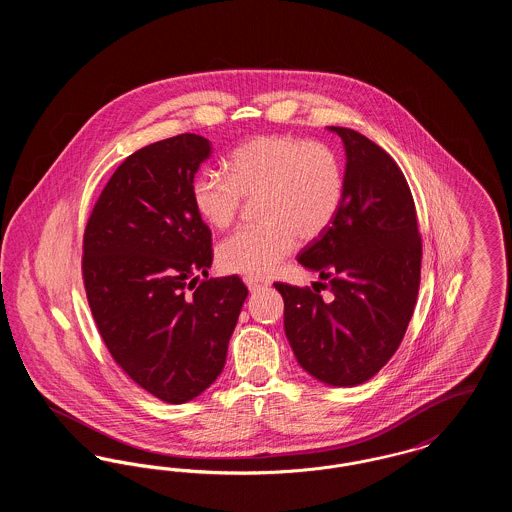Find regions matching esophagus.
<instances>
[{
  "label": "esophagus",
  "mask_w": 512,
  "mask_h": 512,
  "mask_svg": "<svg viewBox=\"0 0 512 512\" xmlns=\"http://www.w3.org/2000/svg\"><path fill=\"white\" fill-rule=\"evenodd\" d=\"M244 282L245 286L249 288V292H257V290H263V288L268 286L267 280L257 278V276H245Z\"/></svg>",
  "instance_id": "esophagus-1"
}]
</instances>
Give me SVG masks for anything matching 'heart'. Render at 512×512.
<instances>
[{
  "label": "heart",
  "mask_w": 512,
  "mask_h": 512,
  "mask_svg": "<svg viewBox=\"0 0 512 512\" xmlns=\"http://www.w3.org/2000/svg\"><path fill=\"white\" fill-rule=\"evenodd\" d=\"M228 169L230 174H195V211L224 230L238 219L245 199H259L255 209L263 222L236 230L219 245L217 259L226 272L265 276L292 253L297 238L317 240L340 213L343 171L324 144L290 134L259 136L230 155Z\"/></svg>",
  "instance_id": "b5f03b06"
}]
</instances>
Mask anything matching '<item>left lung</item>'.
Masks as SVG:
<instances>
[{
    "label": "left lung",
    "instance_id": "1",
    "mask_svg": "<svg viewBox=\"0 0 512 512\" xmlns=\"http://www.w3.org/2000/svg\"><path fill=\"white\" fill-rule=\"evenodd\" d=\"M345 147L343 201L332 226L297 261L330 288L276 282L284 330L297 363L328 386L351 388L386 365L413 317L422 240L409 184L390 155L366 136L328 126Z\"/></svg>",
    "mask_w": 512,
    "mask_h": 512
}]
</instances>
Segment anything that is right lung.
Masks as SVG:
<instances>
[{
	"mask_svg": "<svg viewBox=\"0 0 512 512\" xmlns=\"http://www.w3.org/2000/svg\"><path fill=\"white\" fill-rule=\"evenodd\" d=\"M209 155L211 142L197 134L138 149L84 230L82 276L101 338L140 388L172 405L217 380L247 297L236 274L207 278L211 230L192 182Z\"/></svg>",
	"mask_w": 512,
	"mask_h": 512,
	"instance_id": "add662e5",
	"label": "right lung"
}]
</instances>
